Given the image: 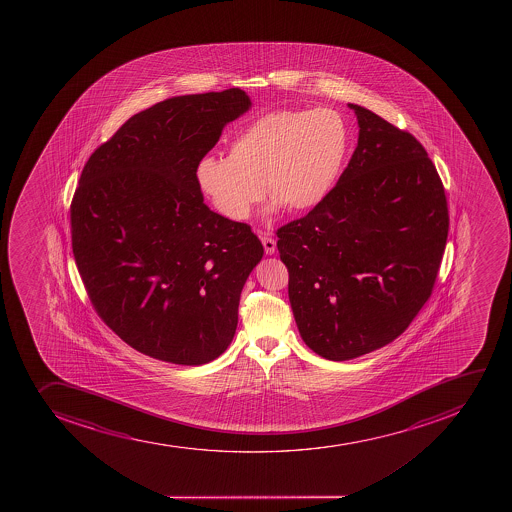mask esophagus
<instances>
[{
    "label": "esophagus",
    "instance_id": "esophagus-1",
    "mask_svg": "<svg viewBox=\"0 0 512 512\" xmlns=\"http://www.w3.org/2000/svg\"><path fill=\"white\" fill-rule=\"evenodd\" d=\"M260 238H262V243H264L265 253H267V255H274L275 250H277L275 238L270 237L267 233H264Z\"/></svg>",
    "mask_w": 512,
    "mask_h": 512
}]
</instances>
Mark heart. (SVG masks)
Wrapping results in <instances>:
<instances>
[{"label":"heart","mask_w":512,"mask_h":512,"mask_svg":"<svg viewBox=\"0 0 512 512\" xmlns=\"http://www.w3.org/2000/svg\"><path fill=\"white\" fill-rule=\"evenodd\" d=\"M349 147V127L339 112L279 110L242 128L228 145V157H203L195 182L233 222L250 217L264 187L274 198L270 212H310L334 190Z\"/></svg>","instance_id":"b5f03b06"}]
</instances>
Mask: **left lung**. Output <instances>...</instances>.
<instances>
[{"label": "left lung", "instance_id": "8db88e82", "mask_svg": "<svg viewBox=\"0 0 512 512\" xmlns=\"http://www.w3.org/2000/svg\"><path fill=\"white\" fill-rule=\"evenodd\" d=\"M359 140L329 197L277 232L300 335L334 362L397 339L431 297L449 232L424 147L349 103Z\"/></svg>", "mask_w": 512, "mask_h": 512}]
</instances>
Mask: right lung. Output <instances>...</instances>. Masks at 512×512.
Returning <instances> with one entry per match:
<instances>
[{"label": "right lung", "instance_id": "1", "mask_svg": "<svg viewBox=\"0 0 512 512\" xmlns=\"http://www.w3.org/2000/svg\"><path fill=\"white\" fill-rule=\"evenodd\" d=\"M252 108L240 88L133 115L97 148L71 202L76 267L103 322L153 359L203 365L233 340L264 247L203 203L197 163Z\"/></svg>", "mask_w": 512, "mask_h": 512}]
</instances>
